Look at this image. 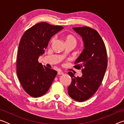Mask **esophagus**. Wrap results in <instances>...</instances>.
Segmentation results:
<instances>
[{"label":"esophagus","instance_id":"34e87169","mask_svg":"<svg viewBox=\"0 0 124 124\" xmlns=\"http://www.w3.org/2000/svg\"><path fill=\"white\" fill-rule=\"evenodd\" d=\"M57 74L58 75H62V74H63V72H62L61 70H59L57 72Z\"/></svg>","mask_w":124,"mask_h":124}]
</instances>
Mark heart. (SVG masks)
Segmentation results:
<instances>
[{"mask_svg": "<svg viewBox=\"0 0 124 124\" xmlns=\"http://www.w3.org/2000/svg\"><path fill=\"white\" fill-rule=\"evenodd\" d=\"M64 39L66 43H74L76 44V39H75V38L72 36L71 35H67V36L64 37ZM54 38H52L51 40V41H54Z\"/></svg>", "mask_w": 124, "mask_h": 124, "instance_id": "obj_1", "label": "heart"}]
</instances>
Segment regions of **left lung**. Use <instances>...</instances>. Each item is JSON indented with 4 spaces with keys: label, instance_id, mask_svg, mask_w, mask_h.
Wrapping results in <instances>:
<instances>
[{
    "label": "left lung",
    "instance_id": "obj_1",
    "mask_svg": "<svg viewBox=\"0 0 124 124\" xmlns=\"http://www.w3.org/2000/svg\"><path fill=\"white\" fill-rule=\"evenodd\" d=\"M73 29L82 38L84 49L74 63L75 68H83L82 76L75 77L68 72L72 82L68 91L73 100L83 102L93 96L101 84L107 67V54L103 40L95 29L88 27Z\"/></svg>",
    "mask_w": 124,
    "mask_h": 124
}]
</instances>
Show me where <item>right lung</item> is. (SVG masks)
<instances>
[{
	"instance_id": "right-lung-1",
	"label": "right lung",
	"mask_w": 124,
	"mask_h": 124,
	"mask_svg": "<svg viewBox=\"0 0 124 124\" xmlns=\"http://www.w3.org/2000/svg\"><path fill=\"white\" fill-rule=\"evenodd\" d=\"M63 27L39 23L24 32L18 46L16 68L18 78L28 95L38 97L46 93L57 72L38 62L51 38Z\"/></svg>"
}]
</instances>
